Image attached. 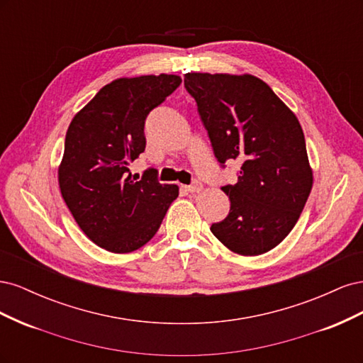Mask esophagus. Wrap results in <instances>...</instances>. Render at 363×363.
<instances>
[{
  "label": "esophagus",
  "instance_id": "esophagus-1",
  "mask_svg": "<svg viewBox=\"0 0 363 363\" xmlns=\"http://www.w3.org/2000/svg\"><path fill=\"white\" fill-rule=\"evenodd\" d=\"M184 188H186V191L191 192V194H196V192H200V191L203 189V184H201V182L195 180L192 184H189V186H184Z\"/></svg>",
  "mask_w": 363,
  "mask_h": 363
}]
</instances>
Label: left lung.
I'll use <instances>...</instances> for the list:
<instances>
[{"label":"left lung","mask_w":363,"mask_h":363,"mask_svg":"<svg viewBox=\"0 0 363 363\" xmlns=\"http://www.w3.org/2000/svg\"><path fill=\"white\" fill-rule=\"evenodd\" d=\"M216 160H238L236 184H225L230 212L212 233L238 255H263L289 235L312 189V169L296 116L255 75L188 72Z\"/></svg>","instance_id":"8db88e82"}]
</instances>
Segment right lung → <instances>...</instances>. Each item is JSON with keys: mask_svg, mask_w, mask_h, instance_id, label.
<instances>
[{"mask_svg": "<svg viewBox=\"0 0 363 363\" xmlns=\"http://www.w3.org/2000/svg\"><path fill=\"white\" fill-rule=\"evenodd\" d=\"M179 75H142L106 84L74 116L65 138L59 186L84 235L112 252H130L156 235L179 196L150 168L136 182L128 164L145 151V119L180 86Z\"/></svg>", "mask_w": 363, "mask_h": 363, "instance_id": "right-lung-1", "label": "right lung"}]
</instances>
